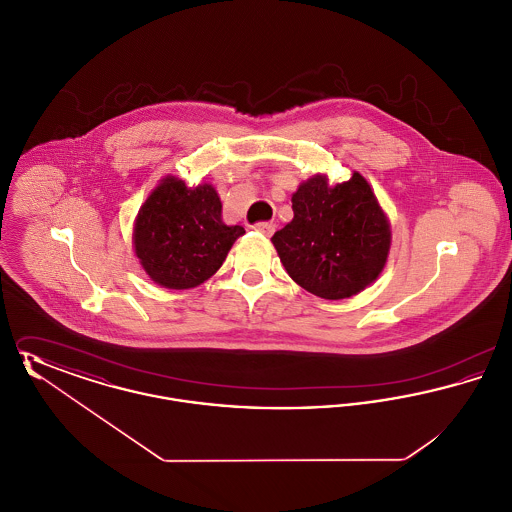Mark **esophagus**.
Segmentation results:
<instances>
[{
    "instance_id": "34e87169",
    "label": "esophagus",
    "mask_w": 512,
    "mask_h": 512,
    "mask_svg": "<svg viewBox=\"0 0 512 512\" xmlns=\"http://www.w3.org/2000/svg\"><path fill=\"white\" fill-rule=\"evenodd\" d=\"M253 230L257 232V234H263V236H272L274 234V224L272 222H257V224H253Z\"/></svg>"
}]
</instances>
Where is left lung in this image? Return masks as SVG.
I'll return each mask as SVG.
<instances>
[{
	"label": "left lung",
	"mask_w": 512,
	"mask_h": 512,
	"mask_svg": "<svg viewBox=\"0 0 512 512\" xmlns=\"http://www.w3.org/2000/svg\"><path fill=\"white\" fill-rule=\"evenodd\" d=\"M293 219L272 236L286 272L322 299L363 292L386 267L390 220L359 172L328 184L315 174L292 195Z\"/></svg>",
	"instance_id": "8db88e82"
}]
</instances>
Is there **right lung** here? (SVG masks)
Returning a JSON list of instances; mask_svg holds the SVG:
<instances>
[{"mask_svg": "<svg viewBox=\"0 0 512 512\" xmlns=\"http://www.w3.org/2000/svg\"><path fill=\"white\" fill-rule=\"evenodd\" d=\"M242 226L222 222V203L211 184L188 188L165 176L147 195L134 222V251L147 276L169 290H190L209 280Z\"/></svg>", "mask_w": 512, "mask_h": 512, "instance_id": "obj_1", "label": "right lung"}]
</instances>
